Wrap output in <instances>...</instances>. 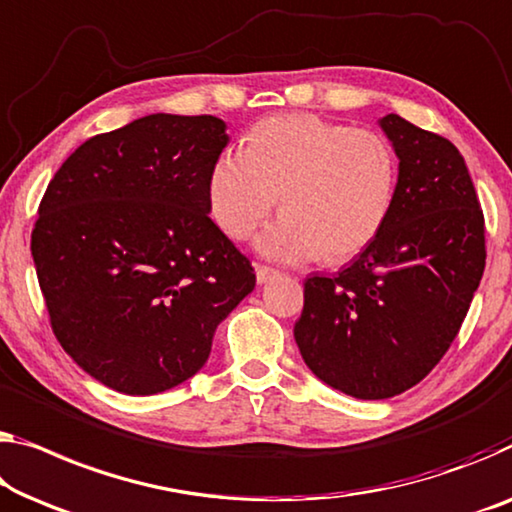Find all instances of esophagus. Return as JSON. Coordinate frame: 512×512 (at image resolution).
I'll return each instance as SVG.
<instances>
[{"instance_id":"1","label":"esophagus","mask_w":512,"mask_h":512,"mask_svg":"<svg viewBox=\"0 0 512 512\" xmlns=\"http://www.w3.org/2000/svg\"><path fill=\"white\" fill-rule=\"evenodd\" d=\"M255 276L259 285H264V282H271L273 278H278V271L271 269V266H257Z\"/></svg>"}]
</instances>
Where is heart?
<instances>
[{"label":"heart","mask_w":512,"mask_h":512,"mask_svg":"<svg viewBox=\"0 0 512 512\" xmlns=\"http://www.w3.org/2000/svg\"><path fill=\"white\" fill-rule=\"evenodd\" d=\"M398 165L384 137L315 114H278L253 126L241 151L209 172L216 225L248 239L280 195L282 216L257 236V253L282 264L342 262L368 248L393 207Z\"/></svg>","instance_id":"obj_1"}]
</instances>
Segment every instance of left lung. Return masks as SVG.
<instances>
[{"mask_svg":"<svg viewBox=\"0 0 512 512\" xmlns=\"http://www.w3.org/2000/svg\"><path fill=\"white\" fill-rule=\"evenodd\" d=\"M398 156L377 239L335 276L303 282L294 340L324 384L358 400L416 386L467 317L485 271V220L453 142L398 114L379 119Z\"/></svg>","mask_w":512,"mask_h":512,"instance_id":"left-lung-1","label":"left lung"}]
</instances>
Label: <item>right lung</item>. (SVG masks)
Instances as JSON below:
<instances>
[{
    "instance_id": "obj_1",
    "label": "right lung",
    "mask_w": 512,
    "mask_h": 512,
    "mask_svg": "<svg viewBox=\"0 0 512 512\" xmlns=\"http://www.w3.org/2000/svg\"><path fill=\"white\" fill-rule=\"evenodd\" d=\"M223 119L149 114L80 144L48 183L32 232L59 345L112 391L154 395L207 363L213 333L255 289L209 218Z\"/></svg>"
}]
</instances>
